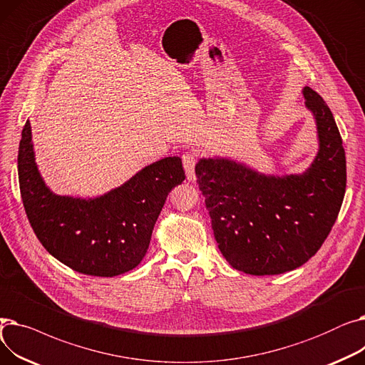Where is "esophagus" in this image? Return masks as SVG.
Returning <instances> with one entry per match:
<instances>
[{"mask_svg":"<svg viewBox=\"0 0 365 365\" xmlns=\"http://www.w3.org/2000/svg\"><path fill=\"white\" fill-rule=\"evenodd\" d=\"M182 163H183V168L186 173L187 180H195V164H197V155L195 152H185L182 155Z\"/></svg>","mask_w":365,"mask_h":365,"instance_id":"34e87169","label":"esophagus"}]
</instances>
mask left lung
I'll return each instance as SVG.
<instances>
[{"mask_svg": "<svg viewBox=\"0 0 365 365\" xmlns=\"http://www.w3.org/2000/svg\"><path fill=\"white\" fill-rule=\"evenodd\" d=\"M314 113L319 150L303 175L264 176L226 158L195 165L223 257L237 271L278 275L296 269L321 248L346 189V157L334 117L321 96L303 88Z\"/></svg>", "mask_w": 365, "mask_h": 365, "instance_id": "1", "label": "left lung"}]
</instances>
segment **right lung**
<instances>
[{
	"mask_svg": "<svg viewBox=\"0 0 365 365\" xmlns=\"http://www.w3.org/2000/svg\"><path fill=\"white\" fill-rule=\"evenodd\" d=\"M17 171L36 238L53 257L93 277L121 275L142 262L167 195L185 180L182 160L167 157L99 198L54 195L38 173L29 121L19 143Z\"/></svg>",
	"mask_w": 365,
	"mask_h": 365,
	"instance_id": "add662e5",
	"label": "right lung"
}]
</instances>
